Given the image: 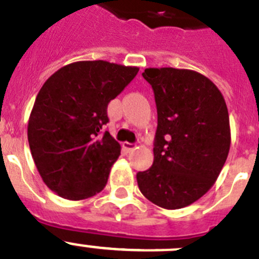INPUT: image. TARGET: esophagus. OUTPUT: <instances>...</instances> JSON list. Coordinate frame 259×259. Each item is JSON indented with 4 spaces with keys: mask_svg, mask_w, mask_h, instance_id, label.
I'll list each match as a JSON object with an SVG mask.
<instances>
[{
    "mask_svg": "<svg viewBox=\"0 0 259 259\" xmlns=\"http://www.w3.org/2000/svg\"><path fill=\"white\" fill-rule=\"evenodd\" d=\"M123 149H124L127 153H131L136 149V145L135 144H131V142H123Z\"/></svg>",
    "mask_w": 259,
    "mask_h": 259,
    "instance_id": "esophagus-1",
    "label": "esophagus"
}]
</instances>
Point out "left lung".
Returning a JSON list of instances; mask_svg holds the SVG:
<instances>
[{"label": "left lung", "instance_id": "1", "mask_svg": "<svg viewBox=\"0 0 259 259\" xmlns=\"http://www.w3.org/2000/svg\"><path fill=\"white\" fill-rule=\"evenodd\" d=\"M158 111L154 162L137 173L139 189L164 209L193 204L214 185L231 144L229 111L221 91L190 69L148 68Z\"/></svg>", "mask_w": 259, "mask_h": 259}]
</instances>
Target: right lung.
<instances>
[{
    "mask_svg": "<svg viewBox=\"0 0 259 259\" xmlns=\"http://www.w3.org/2000/svg\"><path fill=\"white\" fill-rule=\"evenodd\" d=\"M137 72L105 60L75 61L44 83L28 120V142L39 176L59 196L82 200L105 187L120 155L109 132L100 136L106 109Z\"/></svg>",
    "mask_w": 259,
    "mask_h": 259,
    "instance_id": "add662e5",
    "label": "right lung"
}]
</instances>
